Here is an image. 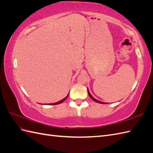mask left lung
<instances>
[{
    "label": "left lung",
    "instance_id": "obj_1",
    "mask_svg": "<svg viewBox=\"0 0 153 153\" xmlns=\"http://www.w3.org/2000/svg\"><path fill=\"white\" fill-rule=\"evenodd\" d=\"M87 91H88V94L89 95V96L91 97V98L94 101H96V102H97V103H101V104H106L107 103H104V102H102V101H98V100H96L94 97L91 94V93L89 92V91H88V89H87Z\"/></svg>",
    "mask_w": 153,
    "mask_h": 153
}]
</instances>
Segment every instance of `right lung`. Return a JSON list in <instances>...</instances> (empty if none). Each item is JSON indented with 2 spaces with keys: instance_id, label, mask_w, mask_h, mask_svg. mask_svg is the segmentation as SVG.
<instances>
[{
  "instance_id": "add662e5",
  "label": "right lung",
  "mask_w": 153,
  "mask_h": 153,
  "mask_svg": "<svg viewBox=\"0 0 153 153\" xmlns=\"http://www.w3.org/2000/svg\"><path fill=\"white\" fill-rule=\"evenodd\" d=\"M68 95L69 94H68V96H66V97H65V98L63 99V100H61V101H58V102H57V103H51V104H49V105H57V104H59V103H62V102H63V101L66 99V98H67V97L68 96Z\"/></svg>"
}]
</instances>
